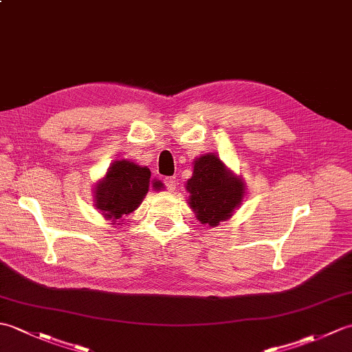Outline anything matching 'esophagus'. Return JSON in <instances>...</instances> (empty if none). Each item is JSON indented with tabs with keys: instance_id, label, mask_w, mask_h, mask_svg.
<instances>
[{
	"instance_id": "obj_1",
	"label": "esophagus",
	"mask_w": 352,
	"mask_h": 352,
	"mask_svg": "<svg viewBox=\"0 0 352 352\" xmlns=\"http://www.w3.org/2000/svg\"><path fill=\"white\" fill-rule=\"evenodd\" d=\"M164 186H166L168 190H174L177 186V178L175 177H166L164 178Z\"/></svg>"
}]
</instances>
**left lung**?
Instances as JSON below:
<instances>
[{"label": "left lung", "instance_id": "1", "mask_svg": "<svg viewBox=\"0 0 352 352\" xmlns=\"http://www.w3.org/2000/svg\"><path fill=\"white\" fill-rule=\"evenodd\" d=\"M189 204L197 218L216 227L228 219L242 201L243 183L231 177L223 163L213 154H206L195 162L193 175L188 182Z\"/></svg>", "mask_w": 352, "mask_h": 352}]
</instances>
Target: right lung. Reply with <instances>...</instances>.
<instances>
[{
  "label": "right lung",
  "mask_w": 352,
  "mask_h": 352,
  "mask_svg": "<svg viewBox=\"0 0 352 352\" xmlns=\"http://www.w3.org/2000/svg\"><path fill=\"white\" fill-rule=\"evenodd\" d=\"M151 172L133 162L118 160L109 169L104 180L96 184V207L107 219H121L136 210L149 189ZM155 189L162 188L154 182Z\"/></svg>",
  "instance_id": "add662e5"
}]
</instances>
